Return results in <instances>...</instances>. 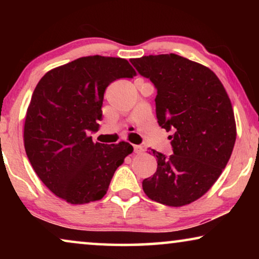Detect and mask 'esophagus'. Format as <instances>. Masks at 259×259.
Segmentation results:
<instances>
[{"mask_svg": "<svg viewBox=\"0 0 259 259\" xmlns=\"http://www.w3.org/2000/svg\"><path fill=\"white\" fill-rule=\"evenodd\" d=\"M133 150H134V153L140 154V153H143L144 148H143V146H140V145H134V146H133Z\"/></svg>", "mask_w": 259, "mask_h": 259, "instance_id": "34e87169", "label": "esophagus"}]
</instances>
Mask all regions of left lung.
I'll return each mask as SVG.
<instances>
[{
  "instance_id": "left-lung-1",
  "label": "left lung",
  "mask_w": 259,
  "mask_h": 259,
  "mask_svg": "<svg viewBox=\"0 0 259 259\" xmlns=\"http://www.w3.org/2000/svg\"><path fill=\"white\" fill-rule=\"evenodd\" d=\"M138 73L157 88L155 114L173 134V154L152 150L157 172L144 179L150 199L184 206L204 196L225 168L236 141L231 101L210 68L177 54L131 59Z\"/></svg>"
}]
</instances>
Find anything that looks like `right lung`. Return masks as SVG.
Segmentation results:
<instances>
[{
    "label": "right lung",
    "instance_id": "obj_1",
    "mask_svg": "<svg viewBox=\"0 0 259 259\" xmlns=\"http://www.w3.org/2000/svg\"><path fill=\"white\" fill-rule=\"evenodd\" d=\"M128 61L84 56L46 73L35 87L24 121L27 157L42 183L70 204L100 200L115 169L133 152L125 141L93 143L106 88L136 76Z\"/></svg>",
    "mask_w": 259,
    "mask_h": 259
}]
</instances>
